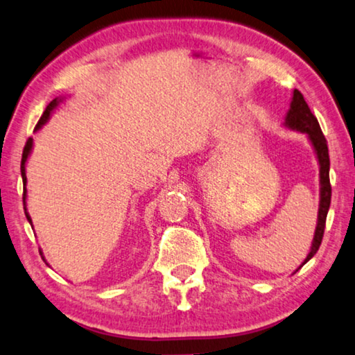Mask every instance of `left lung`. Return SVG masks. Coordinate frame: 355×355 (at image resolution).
<instances>
[{
  "label": "left lung",
  "instance_id": "obj_1",
  "mask_svg": "<svg viewBox=\"0 0 355 355\" xmlns=\"http://www.w3.org/2000/svg\"><path fill=\"white\" fill-rule=\"evenodd\" d=\"M283 125L289 130H296V132L306 133L309 143L315 153L317 162H318V172H320V201H318V214H317V227L315 233H313L312 246L309 251L307 257L299 266L294 273L301 268L304 263H307L311 259L315 256L318 248L322 244L323 232H325V222L327 214L329 209V202H331V184H329V156H328V146L327 139L323 137L322 128L318 125L317 117L313 116L309 109L306 99L301 94V92L294 89L291 103H289V109L284 116Z\"/></svg>",
  "mask_w": 355,
  "mask_h": 355
}]
</instances>
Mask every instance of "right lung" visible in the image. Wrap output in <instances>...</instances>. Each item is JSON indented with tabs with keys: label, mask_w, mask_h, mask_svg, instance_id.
<instances>
[{
	"label": "right lung",
	"mask_w": 355,
	"mask_h": 355,
	"mask_svg": "<svg viewBox=\"0 0 355 355\" xmlns=\"http://www.w3.org/2000/svg\"><path fill=\"white\" fill-rule=\"evenodd\" d=\"M64 99H66V98H56V99H53V101L48 104L46 111L43 112L42 119H40V122L37 123V127H35V132H38V130L42 128V127L44 125V123H46V122L49 121V117H51V114H53L54 109H56V107L59 106V103H62ZM32 149H33V138H28V141H27L26 148H24V153H22L21 175H22V182H24V211H26V217H27L28 223H30V225H32V228H33L32 217H30V214L27 212V175H26V166H27V161H28L30 154H32ZM40 254H42V257H43V251H40ZM43 259H44V257H43ZM44 262H46V261H44Z\"/></svg>",
	"instance_id": "add662e5"
}]
</instances>
